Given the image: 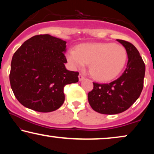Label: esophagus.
Listing matches in <instances>:
<instances>
[{
	"label": "esophagus",
	"mask_w": 154,
	"mask_h": 154,
	"mask_svg": "<svg viewBox=\"0 0 154 154\" xmlns=\"http://www.w3.org/2000/svg\"><path fill=\"white\" fill-rule=\"evenodd\" d=\"M79 79L80 81H83V80L84 79V76H83V75L82 74V73H80V74L79 75Z\"/></svg>",
	"instance_id": "obj_1"
}]
</instances>
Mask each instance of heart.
<instances>
[{
    "instance_id": "b5f03b06",
    "label": "heart",
    "mask_w": 154,
    "mask_h": 154,
    "mask_svg": "<svg viewBox=\"0 0 154 154\" xmlns=\"http://www.w3.org/2000/svg\"><path fill=\"white\" fill-rule=\"evenodd\" d=\"M127 57L125 48L112 43L83 44L67 54V60L73 68H83L85 64H90L92 77L100 81L117 77L125 66Z\"/></svg>"
}]
</instances>
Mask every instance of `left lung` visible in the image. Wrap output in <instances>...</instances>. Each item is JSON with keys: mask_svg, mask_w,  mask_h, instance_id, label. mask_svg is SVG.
<instances>
[{"mask_svg": "<svg viewBox=\"0 0 154 154\" xmlns=\"http://www.w3.org/2000/svg\"><path fill=\"white\" fill-rule=\"evenodd\" d=\"M117 41L127 52L125 70L110 83H93V89L88 94L92 109L102 114H116L127 110L139 98L144 87L145 64L137 49L130 42Z\"/></svg>", "mask_w": 154, "mask_h": 154, "instance_id": "left-lung-1", "label": "left lung"}]
</instances>
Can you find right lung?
Here are the masks:
<instances>
[{
	"label": "right lung",
	"mask_w": 154,
	"mask_h": 154,
	"mask_svg": "<svg viewBox=\"0 0 154 154\" xmlns=\"http://www.w3.org/2000/svg\"><path fill=\"white\" fill-rule=\"evenodd\" d=\"M66 43L50 35H37L14 52L10 82L23 106L38 112H51L63 104L64 86L77 83L79 74L64 66Z\"/></svg>",
	"instance_id": "1"
}]
</instances>
